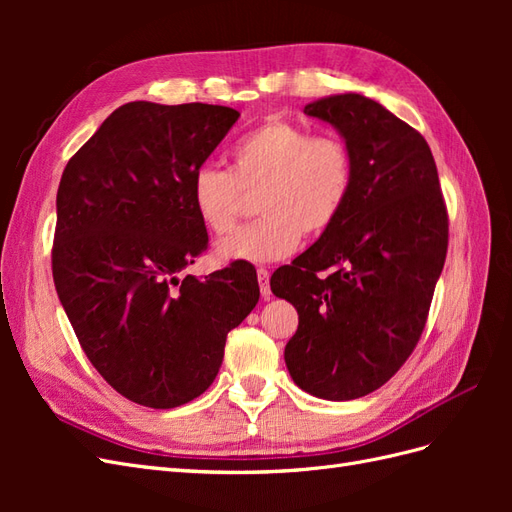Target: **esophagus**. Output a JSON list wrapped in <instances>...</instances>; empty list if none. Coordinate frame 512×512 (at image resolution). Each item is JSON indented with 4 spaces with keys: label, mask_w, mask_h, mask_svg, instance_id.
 Masks as SVG:
<instances>
[{
    "label": "esophagus",
    "mask_w": 512,
    "mask_h": 512,
    "mask_svg": "<svg viewBox=\"0 0 512 512\" xmlns=\"http://www.w3.org/2000/svg\"><path fill=\"white\" fill-rule=\"evenodd\" d=\"M258 275V286H260V294L262 299H271V286H269V271L265 267H260L256 271Z\"/></svg>",
    "instance_id": "1"
}]
</instances>
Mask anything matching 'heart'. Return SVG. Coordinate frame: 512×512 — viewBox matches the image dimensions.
Listing matches in <instances>:
<instances>
[{
	"label": "heart",
	"instance_id": "heart-1",
	"mask_svg": "<svg viewBox=\"0 0 512 512\" xmlns=\"http://www.w3.org/2000/svg\"><path fill=\"white\" fill-rule=\"evenodd\" d=\"M354 190V158L344 138L312 134L286 119H269L230 149V170L205 164L192 175L190 200L211 235H226L254 194L262 218L218 245L222 260L286 258L301 237L327 232Z\"/></svg>",
	"mask_w": 512,
	"mask_h": 512
}]
</instances>
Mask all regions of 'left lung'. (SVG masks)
<instances>
[{
  "label": "left lung",
  "mask_w": 512,
  "mask_h": 512,
  "mask_svg": "<svg viewBox=\"0 0 512 512\" xmlns=\"http://www.w3.org/2000/svg\"><path fill=\"white\" fill-rule=\"evenodd\" d=\"M354 158V190L327 232L271 277L299 312L284 359L309 395L374 393L408 361L425 329L448 247L438 168L421 132L361 94L305 106ZM327 270V276H320Z\"/></svg>",
  "instance_id": "1"
}]
</instances>
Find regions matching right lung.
Returning a JSON list of instances; mask_svg holds the SVG:
<instances>
[{
  "instance_id": "1",
  "label": "right lung",
  "mask_w": 512,
  "mask_h": 512,
  "mask_svg": "<svg viewBox=\"0 0 512 512\" xmlns=\"http://www.w3.org/2000/svg\"><path fill=\"white\" fill-rule=\"evenodd\" d=\"M218 104L128 102L70 158L57 190L53 280L87 359L134 404L203 395L226 335L258 303L250 262L205 280L179 271L207 250L190 181L235 126Z\"/></svg>"
}]
</instances>
